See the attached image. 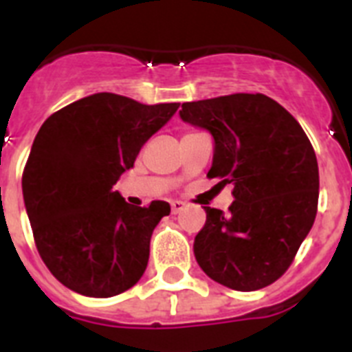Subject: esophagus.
Masks as SVG:
<instances>
[{
    "instance_id": "esophagus-1",
    "label": "esophagus",
    "mask_w": 352,
    "mask_h": 352,
    "mask_svg": "<svg viewBox=\"0 0 352 352\" xmlns=\"http://www.w3.org/2000/svg\"><path fill=\"white\" fill-rule=\"evenodd\" d=\"M183 208H185V203H183V201H173V203H170V211H173L174 214L179 213Z\"/></svg>"
}]
</instances>
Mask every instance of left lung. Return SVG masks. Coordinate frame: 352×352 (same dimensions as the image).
<instances>
[{"label": "left lung", "instance_id": "left-lung-1", "mask_svg": "<svg viewBox=\"0 0 352 352\" xmlns=\"http://www.w3.org/2000/svg\"><path fill=\"white\" fill-rule=\"evenodd\" d=\"M179 118L213 138L210 178L234 186L231 213L204 206L194 256L214 282L257 291L280 278L316 220L319 167L307 133L266 95L186 102Z\"/></svg>", "mask_w": 352, "mask_h": 352}]
</instances>
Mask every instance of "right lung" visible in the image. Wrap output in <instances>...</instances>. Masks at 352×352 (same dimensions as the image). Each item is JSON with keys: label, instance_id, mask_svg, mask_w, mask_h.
Instances as JSON below:
<instances>
[{"label": "right lung", "instance_id": "right-lung-1", "mask_svg": "<svg viewBox=\"0 0 352 352\" xmlns=\"http://www.w3.org/2000/svg\"><path fill=\"white\" fill-rule=\"evenodd\" d=\"M178 107L95 93L43 121L24 167V206L40 257L65 287L111 298L139 282L170 206H132L113 186Z\"/></svg>", "mask_w": 352, "mask_h": 352}]
</instances>
